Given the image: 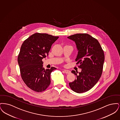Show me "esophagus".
<instances>
[{"mask_svg": "<svg viewBox=\"0 0 120 120\" xmlns=\"http://www.w3.org/2000/svg\"><path fill=\"white\" fill-rule=\"evenodd\" d=\"M63 71L66 74H69L71 72V71L69 70H64Z\"/></svg>", "mask_w": 120, "mask_h": 120, "instance_id": "esophagus-1", "label": "esophagus"}]
</instances>
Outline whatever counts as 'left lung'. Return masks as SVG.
I'll return each instance as SVG.
<instances>
[{
  "mask_svg": "<svg viewBox=\"0 0 120 120\" xmlns=\"http://www.w3.org/2000/svg\"><path fill=\"white\" fill-rule=\"evenodd\" d=\"M75 41L78 51L75 61L81 71H72L76 79L69 83L71 89L77 93L90 90L101 76L104 62V53L97 39L90 34H76L68 37Z\"/></svg>",
  "mask_w": 120,
  "mask_h": 120,
  "instance_id": "8db88e82",
  "label": "left lung"
}]
</instances>
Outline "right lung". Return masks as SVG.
Masks as SVG:
<instances>
[{
	"label": "right lung",
	"mask_w": 120,
	"mask_h": 120,
	"mask_svg": "<svg viewBox=\"0 0 120 120\" xmlns=\"http://www.w3.org/2000/svg\"><path fill=\"white\" fill-rule=\"evenodd\" d=\"M59 38L36 33L23 42L17 57L22 78L27 86L37 92L44 91L50 84V75L56 68L45 70L42 59L48 56L53 43Z\"/></svg>",
	"instance_id": "right-lung-1"
}]
</instances>
